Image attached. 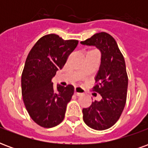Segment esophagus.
Segmentation results:
<instances>
[{"label":"esophagus","instance_id":"1","mask_svg":"<svg viewBox=\"0 0 148 148\" xmlns=\"http://www.w3.org/2000/svg\"><path fill=\"white\" fill-rule=\"evenodd\" d=\"M85 93V90L81 88V87H75L74 88V94L77 95V96H80L82 94H84Z\"/></svg>","mask_w":148,"mask_h":148}]
</instances>
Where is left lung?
<instances>
[{
    "mask_svg": "<svg viewBox=\"0 0 148 148\" xmlns=\"http://www.w3.org/2000/svg\"><path fill=\"white\" fill-rule=\"evenodd\" d=\"M81 43L96 47L101 55L95 76L97 84L93 87L101 99L82 109L83 121L93 129L106 130L119 120L126 103L128 79L124 56L116 40L106 32L95 34Z\"/></svg>",
    "mask_w": 148,
    "mask_h": 148,
    "instance_id": "8db88e82",
    "label": "left lung"
}]
</instances>
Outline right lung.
<instances>
[{
  "instance_id": "add662e5",
  "label": "right lung",
  "mask_w": 148,
  "mask_h": 148,
  "mask_svg": "<svg viewBox=\"0 0 148 148\" xmlns=\"http://www.w3.org/2000/svg\"><path fill=\"white\" fill-rule=\"evenodd\" d=\"M77 43L50 34L40 38L27 55L21 76L22 96L31 118L41 127H55L64 119L74 88L57 85L55 89L52 78Z\"/></svg>"
}]
</instances>
